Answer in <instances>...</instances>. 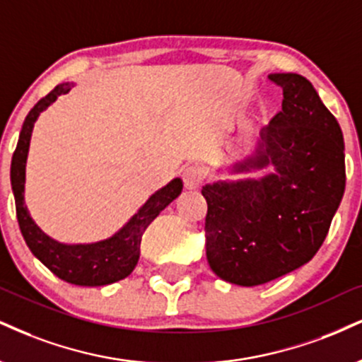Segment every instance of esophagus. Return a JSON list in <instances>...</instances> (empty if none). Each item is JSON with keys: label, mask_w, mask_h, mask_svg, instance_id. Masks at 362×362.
Masks as SVG:
<instances>
[{"label": "esophagus", "mask_w": 362, "mask_h": 362, "mask_svg": "<svg viewBox=\"0 0 362 362\" xmlns=\"http://www.w3.org/2000/svg\"><path fill=\"white\" fill-rule=\"evenodd\" d=\"M182 177H184L185 189H189V190H195L200 185V182H202V175H200L197 167H187L184 170V175Z\"/></svg>", "instance_id": "obj_1"}]
</instances>
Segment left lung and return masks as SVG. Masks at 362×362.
<instances>
[{"label":"left lung","mask_w":362,"mask_h":362,"mask_svg":"<svg viewBox=\"0 0 362 362\" xmlns=\"http://www.w3.org/2000/svg\"><path fill=\"white\" fill-rule=\"evenodd\" d=\"M268 77L283 89L281 111L261 129L251 153L224 170L272 172L202 187L209 267L239 286L263 285L308 263L346 189L337 119L303 76Z\"/></svg>","instance_id":"1"}]
</instances>
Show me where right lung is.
Segmentation results:
<instances>
[{
  "label": "right lung",
  "instance_id": "obj_1",
  "mask_svg": "<svg viewBox=\"0 0 362 362\" xmlns=\"http://www.w3.org/2000/svg\"><path fill=\"white\" fill-rule=\"evenodd\" d=\"M74 82L59 84L52 93L40 99L25 117L21 126L18 145L11 160V189L15 195L16 217L25 243L38 258L60 280L79 286L111 285L132 275L139 259V245L148 226L156 216L182 194V178H173L162 189L150 195V199L129 217L115 234L95 243H69L57 241L33 221L28 207L25 206V182H27V160L32 141L33 126L38 116L57 101V98L67 94Z\"/></svg>",
  "mask_w": 362,
  "mask_h": 362
}]
</instances>
